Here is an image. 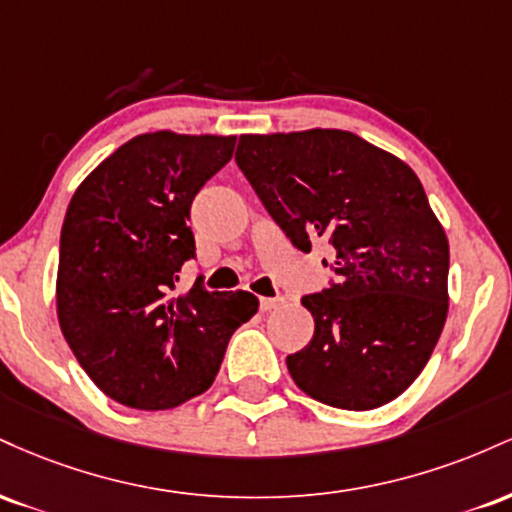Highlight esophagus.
I'll list each match as a JSON object with an SVG mask.
<instances>
[{
	"instance_id": "esophagus-1",
	"label": "esophagus",
	"mask_w": 512,
	"mask_h": 512,
	"mask_svg": "<svg viewBox=\"0 0 512 512\" xmlns=\"http://www.w3.org/2000/svg\"><path fill=\"white\" fill-rule=\"evenodd\" d=\"M281 303H284V298H281V296H276V298H260V310H262V313H269V310L279 308Z\"/></svg>"
}]
</instances>
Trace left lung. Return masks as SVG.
<instances>
[{
	"label": "left lung",
	"mask_w": 512,
	"mask_h": 512,
	"mask_svg": "<svg viewBox=\"0 0 512 512\" xmlns=\"http://www.w3.org/2000/svg\"><path fill=\"white\" fill-rule=\"evenodd\" d=\"M236 161L298 250L332 245L337 284L303 298L315 334L286 358L293 383L337 409L392 402L448 317V236L421 180L344 129L243 134Z\"/></svg>",
	"instance_id": "1"
}]
</instances>
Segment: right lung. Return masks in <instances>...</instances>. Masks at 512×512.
<instances>
[{
	"label": "right lung",
	"instance_id": "add662e5",
	"mask_svg": "<svg viewBox=\"0 0 512 512\" xmlns=\"http://www.w3.org/2000/svg\"><path fill=\"white\" fill-rule=\"evenodd\" d=\"M236 137L170 129L129 139L76 187L62 223L57 320L103 395L173 409L214 383L231 334L260 301L248 291L173 296L195 257L192 199L231 161Z\"/></svg>",
	"mask_w": 512,
	"mask_h": 512
}]
</instances>
